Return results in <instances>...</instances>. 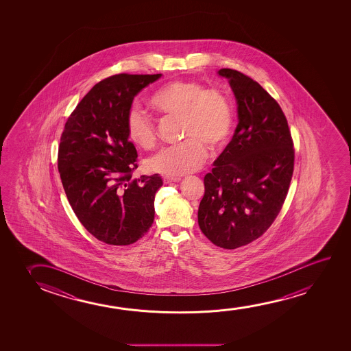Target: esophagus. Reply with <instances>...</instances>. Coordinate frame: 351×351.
<instances>
[{"label": "esophagus", "mask_w": 351, "mask_h": 351, "mask_svg": "<svg viewBox=\"0 0 351 351\" xmlns=\"http://www.w3.org/2000/svg\"><path fill=\"white\" fill-rule=\"evenodd\" d=\"M181 178H173V176H164L163 182L165 184H169V183L178 182Z\"/></svg>", "instance_id": "esophagus-1"}]
</instances>
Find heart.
<instances>
[{
	"mask_svg": "<svg viewBox=\"0 0 351 351\" xmlns=\"http://www.w3.org/2000/svg\"><path fill=\"white\" fill-rule=\"evenodd\" d=\"M149 103L163 114L181 116L183 136L188 138L182 144L165 146L152 154L146 162L149 171L173 178L193 173L206 157L205 145L219 149L230 134L229 101L219 92L206 90L197 82H169L154 92ZM125 127L132 143L144 149L154 146L156 125L141 109L134 106L128 111Z\"/></svg>",
	"mask_w": 351,
	"mask_h": 351,
	"instance_id": "obj_1",
	"label": "heart"
}]
</instances>
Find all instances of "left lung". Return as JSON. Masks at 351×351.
Returning <instances> with one entry per match:
<instances>
[{
	"mask_svg": "<svg viewBox=\"0 0 351 351\" xmlns=\"http://www.w3.org/2000/svg\"><path fill=\"white\" fill-rule=\"evenodd\" d=\"M239 123L204 178L197 223L213 245L235 250L256 240L278 216L293 178V140L278 103L258 82L223 68Z\"/></svg>",
	"mask_w": 351,
	"mask_h": 351,
	"instance_id": "obj_1",
	"label": "left lung"
}]
</instances>
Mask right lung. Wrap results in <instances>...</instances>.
I'll list each match as a JSON object with an SVG mask.
<instances>
[{"mask_svg":"<svg viewBox=\"0 0 351 351\" xmlns=\"http://www.w3.org/2000/svg\"><path fill=\"white\" fill-rule=\"evenodd\" d=\"M162 74H117L92 87L69 116L58 147V171L77 219L96 239L134 243L154 219L158 173L132 178L138 154L127 134L134 97Z\"/></svg>","mask_w":351,"mask_h":351,"instance_id":"add662e5","label":"right lung"}]
</instances>
